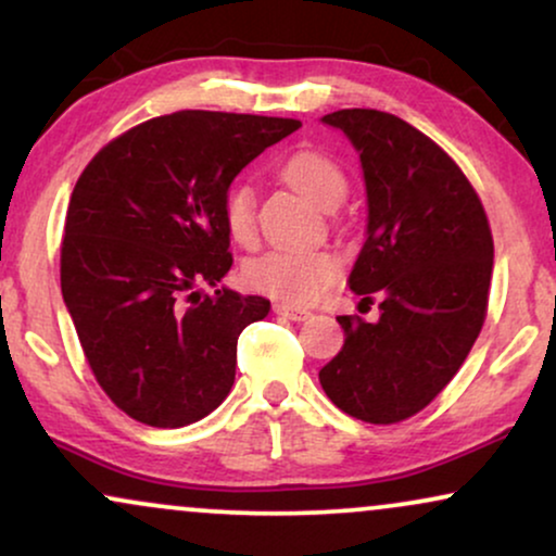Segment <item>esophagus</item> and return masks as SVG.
Instances as JSON below:
<instances>
[{
  "label": "esophagus",
  "instance_id": "esophagus-1",
  "mask_svg": "<svg viewBox=\"0 0 556 556\" xmlns=\"http://www.w3.org/2000/svg\"><path fill=\"white\" fill-rule=\"evenodd\" d=\"M273 312H276L278 316H286V319H291V321H306L308 316H312V312H306V308L291 306V304H276L273 306Z\"/></svg>",
  "mask_w": 556,
  "mask_h": 556
}]
</instances>
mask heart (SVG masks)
<instances>
[{
	"instance_id": "1",
	"label": "heart",
	"mask_w": 556,
	"mask_h": 556,
	"mask_svg": "<svg viewBox=\"0 0 556 556\" xmlns=\"http://www.w3.org/2000/svg\"><path fill=\"white\" fill-rule=\"evenodd\" d=\"M280 176L316 206H337L348 193V176L340 163L319 150H295L286 157ZM222 216L237 244L255 242V191L250 184H235L227 191ZM342 261L331 250H268L244 263L242 278L248 288L288 304H312L334 286Z\"/></svg>"
}]
</instances>
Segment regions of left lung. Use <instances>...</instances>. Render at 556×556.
Instances as JSON below:
<instances>
[{"mask_svg": "<svg viewBox=\"0 0 556 556\" xmlns=\"http://www.w3.org/2000/svg\"><path fill=\"white\" fill-rule=\"evenodd\" d=\"M359 153L367 240L350 273L380 319L337 316L344 344L319 370L337 408L399 424L427 408L463 367L488 314L493 235L482 201L431 137L378 110L321 117ZM359 304V306H363Z\"/></svg>", "mask_w": 556, "mask_h": 556, "instance_id": "1", "label": "left lung"}]
</instances>
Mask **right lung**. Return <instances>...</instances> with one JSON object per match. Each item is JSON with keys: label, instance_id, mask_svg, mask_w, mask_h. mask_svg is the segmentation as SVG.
Returning a JSON list of instances; mask_svg holds the SVG:
<instances>
[{"label": "right lung", "instance_id": "1", "mask_svg": "<svg viewBox=\"0 0 556 556\" xmlns=\"http://www.w3.org/2000/svg\"><path fill=\"white\" fill-rule=\"evenodd\" d=\"M299 119L186 110L137 125L78 176L61 291L93 378L129 419L178 429L235 383L237 337L270 312L229 288V184Z\"/></svg>", "mask_w": 556, "mask_h": 556}]
</instances>
